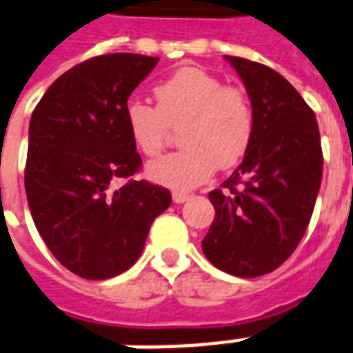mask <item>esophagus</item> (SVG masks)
Segmentation results:
<instances>
[{
    "mask_svg": "<svg viewBox=\"0 0 353 353\" xmlns=\"http://www.w3.org/2000/svg\"><path fill=\"white\" fill-rule=\"evenodd\" d=\"M172 199H174V202H176V204H183L185 201H189V194L174 193V194H172Z\"/></svg>",
    "mask_w": 353,
    "mask_h": 353,
    "instance_id": "obj_1",
    "label": "esophagus"
}]
</instances>
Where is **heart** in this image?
<instances>
[{
  "label": "heart",
  "instance_id": "b5f03b06",
  "mask_svg": "<svg viewBox=\"0 0 353 353\" xmlns=\"http://www.w3.org/2000/svg\"><path fill=\"white\" fill-rule=\"evenodd\" d=\"M157 107L130 99L124 107L128 135L143 157H157L168 141V128H179L181 151L154 160L147 176L183 193L219 170L235 168L254 139V108L245 91L223 85L218 76L185 66L154 88Z\"/></svg>",
  "mask_w": 353,
  "mask_h": 353
}]
</instances>
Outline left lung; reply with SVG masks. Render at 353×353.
<instances>
[{"mask_svg":"<svg viewBox=\"0 0 353 353\" xmlns=\"http://www.w3.org/2000/svg\"><path fill=\"white\" fill-rule=\"evenodd\" d=\"M254 108V139L223 189L202 252L235 277L277 270L304 236L321 187L319 128L302 95L270 66L225 55ZM241 183L239 190L236 185Z\"/></svg>","mask_w":353,"mask_h":353,"instance_id":"left-lung-1","label":"left lung"}]
</instances>
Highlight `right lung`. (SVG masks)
<instances>
[{"label":"right lung","instance_id":"obj_1","mask_svg":"<svg viewBox=\"0 0 353 353\" xmlns=\"http://www.w3.org/2000/svg\"><path fill=\"white\" fill-rule=\"evenodd\" d=\"M159 57H93L49 85L34 108L24 187L43 243L83 279L103 281L141 256L151 223L172 204L168 189L128 181L141 157L128 135L124 107Z\"/></svg>","mask_w":353,"mask_h":353}]
</instances>
